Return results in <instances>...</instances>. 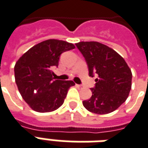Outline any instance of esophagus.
<instances>
[{"mask_svg": "<svg viewBox=\"0 0 148 148\" xmlns=\"http://www.w3.org/2000/svg\"><path fill=\"white\" fill-rule=\"evenodd\" d=\"M76 86H77L78 88H83V85H79V84H76Z\"/></svg>", "mask_w": 148, "mask_h": 148, "instance_id": "obj_1", "label": "esophagus"}]
</instances>
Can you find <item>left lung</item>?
<instances>
[{
  "mask_svg": "<svg viewBox=\"0 0 148 148\" xmlns=\"http://www.w3.org/2000/svg\"><path fill=\"white\" fill-rule=\"evenodd\" d=\"M88 66L89 75L96 74L92 96L83 101L89 112L104 115L114 112L128 97L131 90L132 73L122 56L113 49L98 42L75 44Z\"/></svg>",
  "mask_w": 148,
  "mask_h": 148,
  "instance_id": "left-lung-1",
  "label": "left lung"
}]
</instances>
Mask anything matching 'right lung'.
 <instances>
[{
	"label": "right lung",
	"instance_id": "right-lung-1",
	"mask_svg": "<svg viewBox=\"0 0 148 148\" xmlns=\"http://www.w3.org/2000/svg\"><path fill=\"white\" fill-rule=\"evenodd\" d=\"M75 48L66 41L51 39L31 47L18 60L15 78L18 89L29 106L38 112H50L64 103L72 80L54 79L52 69L58 66L61 54Z\"/></svg>",
	"mask_w": 148,
	"mask_h": 148
}]
</instances>
